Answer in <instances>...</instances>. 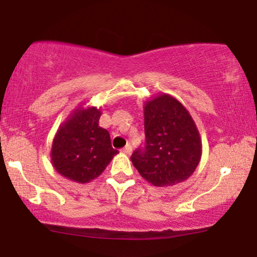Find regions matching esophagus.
I'll return each instance as SVG.
<instances>
[{"label": "esophagus", "instance_id": "obj_1", "mask_svg": "<svg viewBox=\"0 0 257 257\" xmlns=\"http://www.w3.org/2000/svg\"><path fill=\"white\" fill-rule=\"evenodd\" d=\"M122 153L126 154V155H130V154L132 153V147L130 146V144H127V146H126V147L122 149Z\"/></svg>", "mask_w": 257, "mask_h": 257}]
</instances>
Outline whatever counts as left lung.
I'll list each match as a JSON object with an SVG mask.
<instances>
[{"instance_id": "left-lung-1", "label": "left lung", "mask_w": 257, "mask_h": 257, "mask_svg": "<svg viewBox=\"0 0 257 257\" xmlns=\"http://www.w3.org/2000/svg\"><path fill=\"white\" fill-rule=\"evenodd\" d=\"M146 147L131 156L136 170L158 188L192 176L202 156V140L191 114L179 99L161 92L144 102Z\"/></svg>"}]
</instances>
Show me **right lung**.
Listing matches in <instances>:
<instances>
[{"label":"right lung","mask_w":257,"mask_h":257,"mask_svg":"<svg viewBox=\"0 0 257 257\" xmlns=\"http://www.w3.org/2000/svg\"><path fill=\"white\" fill-rule=\"evenodd\" d=\"M101 108L80 103L57 128L50 149L51 165L62 177L85 184L102 174L116 155L107 130L98 125Z\"/></svg>","instance_id":"1"}]
</instances>
